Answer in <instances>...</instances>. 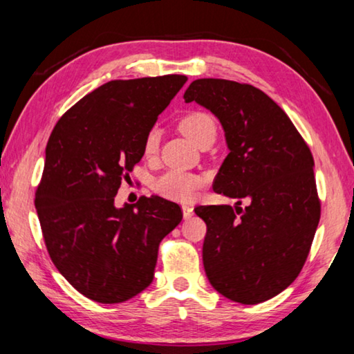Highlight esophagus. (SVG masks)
I'll return each mask as SVG.
<instances>
[{
  "label": "esophagus",
  "instance_id": "1",
  "mask_svg": "<svg viewBox=\"0 0 354 354\" xmlns=\"http://www.w3.org/2000/svg\"><path fill=\"white\" fill-rule=\"evenodd\" d=\"M183 215H184V218H185V220L190 218L192 215H194V207H192V206H187V205H184V206H183Z\"/></svg>",
  "mask_w": 354,
  "mask_h": 354
}]
</instances>
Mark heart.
<instances>
[{
  "mask_svg": "<svg viewBox=\"0 0 354 354\" xmlns=\"http://www.w3.org/2000/svg\"><path fill=\"white\" fill-rule=\"evenodd\" d=\"M179 129L185 137H189L192 142L198 145L205 137L212 134L215 136V122L209 113L194 111L181 117ZM158 142L159 131L156 128L149 129L145 136V140H143V153L151 156L158 149ZM201 185L203 178L198 175L183 170H169L156 179L153 183V189L164 198L185 203L195 198Z\"/></svg>",
  "mask_w": 354,
  "mask_h": 354,
  "instance_id": "heart-1",
  "label": "heart"
}]
</instances>
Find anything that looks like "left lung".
<instances>
[{"label":"left lung","instance_id":"1","mask_svg":"<svg viewBox=\"0 0 354 354\" xmlns=\"http://www.w3.org/2000/svg\"><path fill=\"white\" fill-rule=\"evenodd\" d=\"M184 100L220 120L230 153L214 192L239 200L234 207H195L207 226L206 277L232 301H267L301 272L319 226L313 154L287 113L250 84L205 77Z\"/></svg>","mask_w":354,"mask_h":354}]
</instances>
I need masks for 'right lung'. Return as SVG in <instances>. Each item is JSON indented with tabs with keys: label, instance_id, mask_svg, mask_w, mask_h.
<instances>
[{
	"label": "right lung",
	"instance_id": "add662e5",
	"mask_svg": "<svg viewBox=\"0 0 354 354\" xmlns=\"http://www.w3.org/2000/svg\"><path fill=\"white\" fill-rule=\"evenodd\" d=\"M184 75L115 80L59 118L45 149L35 209L53 263L84 297L123 303L153 283L159 243L181 223L176 203L113 200L143 156V140Z\"/></svg>",
	"mask_w": 354,
	"mask_h": 354
}]
</instances>
